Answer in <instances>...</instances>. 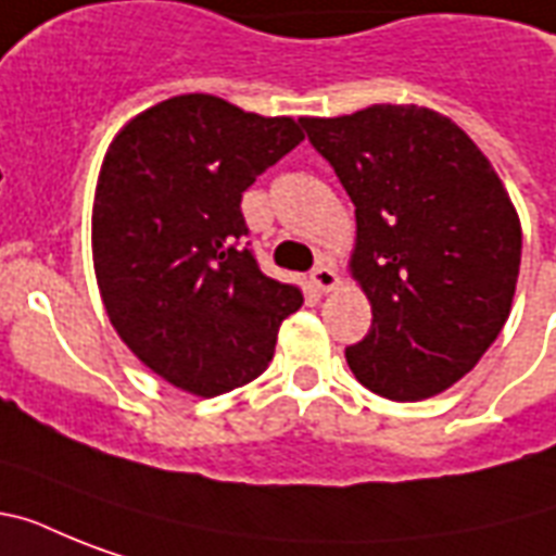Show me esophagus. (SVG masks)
<instances>
[{
	"instance_id": "esophagus-1",
	"label": "esophagus",
	"mask_w": 556,
	"mask_h": 556,
	"mask_svg": "<svg viewBox=\"0 0 556 556\" xmlns=\"http://www.w3.org/2000/svg\"><path fill=\"white\" fill-rule=\"evenodd\" d=\"M308 286H312L317 294H329V291H334V288L340 286V277H338V270H334V265H331L329 260H323L320 265L312 270Z\"/></svg>"
}]
</instances>
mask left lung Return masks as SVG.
<instances>
[{
  "mask_svg": "<svg viewBox=\"0 0 556 556\" xmlns=\"http://www.w3.org/2000/svg\"><path fill=\"white\" fill-rule=\"evenodd\" d=\"M355 204L349 270L371 329L346 349L366 389L424 401L450 389L500 338L517 291L522 225L470 135L435 109L375 103L300 117Z\"/></svg>",
  "mask_w": 556,
  "mask_h": 556,
  "instance_id": "obj_1",
  "label": "left lung"
}]
</instances>
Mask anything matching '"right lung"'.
Segmentation results:
<instances>
[{
	"instance_id": "add662e5",
	"label": "right lung",
	"mask_w": 556,
	"mask_h": 556,
	"mask_svg": "<svg viewBox=\"0 0 556 556\" xmlns=\"http://www.w3.org/2000/svg\"><path fill=\"white\" fill-rule=\"evenodd\" d=\"M303 141L294 117L178 94L112 138L91 207L100 300L129 352L213 397L260 378L303 291L262 274L242 192Z\"/></svg>"
}]
</instances>
